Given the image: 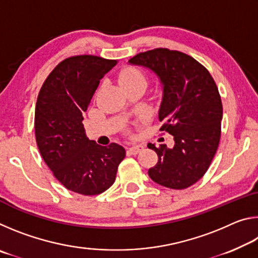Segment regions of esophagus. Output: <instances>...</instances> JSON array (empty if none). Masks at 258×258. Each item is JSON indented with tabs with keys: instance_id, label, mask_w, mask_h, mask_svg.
<instances>
[{
	"instance_id": "obj_1",
	"label": "esophagus",
	"mask_w": 258,
	"mask_h": 258,
	"mask_svg": "<svg viewBox=\"0 0 258 258\" xmlns=\"http://www.w3.org/2000/svg\"><path fill=\"white\" fill-rule=\"evenodd\" d=\"M145 149V147L143 146H133V147H128L127 148V152L131 155H138L140 151H142Z\"/></svg>"
}]
</instances>
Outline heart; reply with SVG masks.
Listing matches in <instances>:
<instances>
[{"instance_id":"heart-1","label":"heart","mask_w":258,"mask_h":258,"mask_svg":"<svg viewBox=\"0 0 258 258\" xmlns=\"http://www.w3.org/2000/svg\"><path fill=\"white\" fill-rule=\"evenodd\" d=\"M119 81L126 90L135 86H146L147 76L141 69L137 67L125 68L119 75Z\"/></svg>"}]
</instances>
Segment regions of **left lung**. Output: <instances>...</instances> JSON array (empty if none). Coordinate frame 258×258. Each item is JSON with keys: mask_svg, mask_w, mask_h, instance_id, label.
I'll list each match as a JSON object with an SVG mask.
<instances>
[{"mask_svg": "<svg viewBox=\"0 0 258 258\" xmlns=\"http://www.w3.org/2000/svg\"><path fill=\"white\" fill-rule=\"evenodd\" d=\"M128 62L149 68L159 77L160 131L174 137L173 148L148 143L158 155L148 174L165 187L186 189L205 175L220 143L223 107L216 83L192 56L165 47L141 52Z\"/></svg>", "mask_w": 258, "mask_h": 258, "instance_id": "8db88e82", "label": "left lung"}]
</instances>
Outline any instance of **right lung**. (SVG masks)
Masks as SVG:
<instances>
[{
	"mask_svg": "<svg viewBox=\"0 0 258 258\" xmlns=\"http://www.w3.org/2000/svg\"><path fill=\"white\" fill-rule=\"evenodd\" d=\"M117 60L74 55L61 61L40 90L35 108L38 150L66 189L95 196L109 189L126 151L117 143L102 147L86 138L84 113L100 80Z\"/></svg>",
	"mask_w": 258,
	"mask_h": 258,
	"instance_id": "1",
	"label": "right lung"
}]
</instances>
